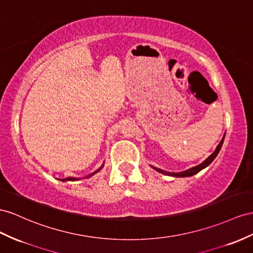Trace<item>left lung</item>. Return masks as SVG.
<instances>
[{
	"instance_id": "left-lung-1",
	"label": "left lung",
	"mask_w": 253,
	"mask_h": 253,
	"mask_svg": "<svg viewBox=\"0 0 253 253\" xmlns=\"http://www.w3.org/2000/svg\"><path fill=\"white\" fill-rule=\"evenodd\" d=\"M223 140H224V135H223V138H222L221 142H220V143L218 144V146H217V148L215 150V152H213L209 158H207L206 160H204L203 163L201 164V165H199V166H197V167H193V168H191V169H189V170H186V171H184V172H179V173H170V172H167V171H164V170L157 169V168H154V169L156 170V171H158V172H160V173L166 174V175H171V176H176V177L192 176V175H194V174H197L198 172H200L201 170L204 169V168H206L207 166L211 164V161L216 158V156H217L219 151H220V148H221L222 143H223Z\"/></svg>"
}]
</instances>
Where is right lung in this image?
I'll return each instance as SVG.
<instances>
[{
	"instance_id": "1",
	"label": "right lung",
	"mask_w": 253,
	"mask_h": 253,
	"mask_svg": "<svg viewBox=\"0 0 253 253\" xmlns=\"http://www.w3.org/2000/svg\"><path fill=\"white\" fill-rule=\"evenodd\" d=\"M102 168V167H101ZM101 168H100V169H101ZM100 169H98V170H97L96 172H94V173H92V174H90V175L89 176H92L93 175V174H95V173H97V172H98ZM89 176H87V177H89ZM76 179H78V178H75V177H67V178H65V179H63V180H76Z\"/></svg>"
}]
</instances>
